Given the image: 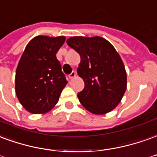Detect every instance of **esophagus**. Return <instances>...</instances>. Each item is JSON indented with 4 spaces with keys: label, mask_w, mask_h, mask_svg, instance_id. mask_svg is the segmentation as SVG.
<instances>
[{
    "label": "esophagus",
    "mask_w": 157,
    "mask_h": 157,
    "mask_svg": "<svg viewBox=\"0 0 157 157\" xmlns=\"http://www.w3.org/2000/svg\"><path fill=\"white\" fill-rule=\"evenodd\" d=\"M68 77H69V78H70V79H73L74 78L76 77V72H75V71H73V72H72V73L69 74V76H68Z\"/></svg>",
    "instance_id": "34e87169"
}]
</instances>
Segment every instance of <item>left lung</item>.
Segmentation results:
<instances>
[{
	"label": "left lung",
	"mask_w": 157,
	"mask_h": 157,
	"mask_svg": "<svg viewBox=\"0 0 157 157\" xmlns=\"http://www.w3.org/2000/svg\"><path fill=\"white\" fill-rule=\"evenodd\" d=\"M67 43L81 58L77 70L84 81V89L78 94L81 105L95 115L113 110L127 84L124 63L115 48L100 36H73Z\"/></svg>",
	"instance_id": "obj_1"
}]
</instances>
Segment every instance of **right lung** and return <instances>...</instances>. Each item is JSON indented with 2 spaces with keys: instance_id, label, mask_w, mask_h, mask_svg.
<instances>
[{
  "instance_id": "add662e5",
  "label": "right lung",
  "mask_w": 157,
  "mask_h": 157,
  "mask_svg": "<svg viewBox=\"0 0 157 157\" xmlns=\"http://www.w3.org/2000/svg\"><path fill=\"white\" fill-rule=\"evenodd\" d=\"M64 42L63 36H37L24 50L16 71V94L30 113L44 114L51 110L67 83L56 57Z\"/></svg>"
}]
</instances>
